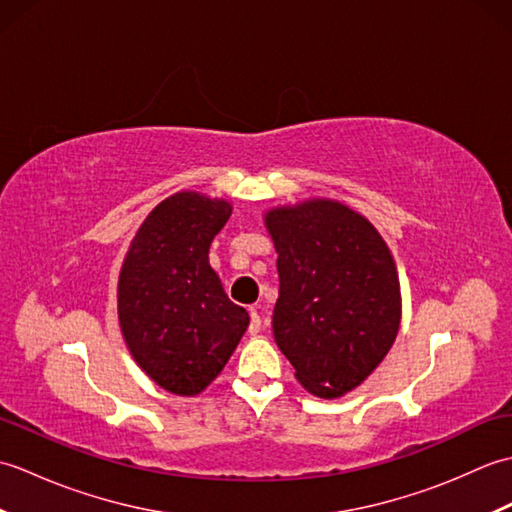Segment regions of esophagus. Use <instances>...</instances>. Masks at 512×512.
Returning <instances> with one entry per match:
<instances>
[{
    "mask_svg": "<svg viewBox=\"0 0 512 512\" xmlns=\"http://www.w3.org/2000/svg\"><path fill=\"white\" fill-rule=\"evenodd\" d=\"M259 330H262V317H259L257 308H250V325H248V332L255 336Z\"/></svg>",
    "mask_w": 512,
    "mask_h": 512,
    "instance_id": "esophagus-1",
    "label": "esophagus"
}]
</instances>
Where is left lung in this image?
<instances>
[{
    "label": "left lung",
    "mask_w": 512,
    "mask_h": 512,
    "mask_svg": "<svg viewBox=\"0 0 512 512\" xmlns=\"http://www.w3.org/2000/svg\"><path fill=\"white\" fill-rule=\"evenodd\" d=\"M277 250L273 332L310 394L339 398L374 372L396 341V262L365 215L330 198L264 213Z\"/></svg>",
    "instance_id": "obj_1"
}]
</instances>
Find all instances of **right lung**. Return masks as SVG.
I'll return each instance as SVG.
<instances>
[{
	"label": "right lung",
	"mask_w": 512,
	"mask_h": 512,
	"mask_svg": "<svg viewBox=\"0 0 512 512\" xmlns=\"http://www.w3.org/2000/svg\"><path fill=\"white\" fill-rule=\"evenodd\" d=\"M231 213V202L198 191L169 195L140 224L118 273L127 350L176 396L202 394L250 323L209 264V246Z\"/></svg>",
	"instance_id": "1"
}]
</instances>
